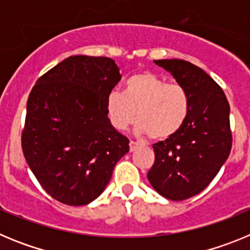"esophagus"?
Segmentation results:
<instances>
[{
    "label": "esophagus",
    "mask_w": 250,
    "mask_h": 250,
    "mask_svg": "<svg viewBox=\"0 0 250 250\" xmlns=\"http://www.w3.org/2000/svg\"><path fill=\"white\" fill-rule=\"evenodd\" d=\"M130 151H135L136 149H139V144L138 143H135V141H130Z\"/></svg>",
    "instance_id": "esophagus-1"
}]
</instances>
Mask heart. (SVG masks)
<instances>
[{
    "mask_svg": "<svg viewBox=\"0 0 250 250\" xmlns=\"http://www.w3.org/2000/svg\"><path fill=\"white\" fill-rule=\"evenodd\" d=\"M188 95L182 85L165 83L152 72L134 75L125 90L112 89L106 96V112L112 126L125 130L138 115L135 130L140 135L167 139L174 135L188 114Z\"/></svg>",
    "mask_w": 250,
    "mask_h": 250,
    "instance_id": "obj_1",
    "label": "heart"
}]
</instances>
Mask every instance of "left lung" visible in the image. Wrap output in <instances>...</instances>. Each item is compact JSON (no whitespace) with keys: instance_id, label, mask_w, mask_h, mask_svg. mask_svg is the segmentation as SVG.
<instances>
[{"instance_id":"1","label":"left lung","mask_w":250,"mask_h":250,"mask_svg":"<svg viewBox=\"0 0 250 250\" xmlns=\"http://www.w3.org/2000/svg\"><path fill=\"white\" fill-rule=\"evenodd\" d=\"M182 85L188 114L180 129L152 145L155 161L147 173L151 187L167 199L184 200L204 190L231 149L230 107L220 86L184 60H154Z\"/></svg>"}]
</instances>
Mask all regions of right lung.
Instances as JSON below:
<instances>
[{
  "label": "right lung",
  "instance_id": "obj_1",
  "mask_svg": "<svg viewBox=\"0 0 250 250\" xmlns=\"http://www.w3.org/2000/svg\"><path fill=\"white\" fill-rule=\"evenodd\" d=\"M109 57L70 56L40 77L26 106L22 150L41 187L67 205L105 190L129 139L116 131L106 96L120 81Z\"/></svg>",
  "mask_w": 250,
  "mask_h": 250
}]
</instances>
